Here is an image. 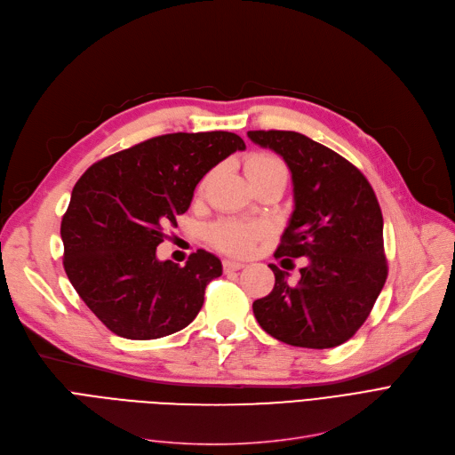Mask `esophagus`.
Instances as JSON below:
<instances>
[{
	"label": "esophagus",
	"mask_w": 455,
	"mask_h": 455,
	"mask_svg": "<svg viewBox=\"0 0 455 455\" xmlns=\"http://www.w3.org/2000/svg\"><path fill=\"white\" fill-rule=\"evenodd\" d=\"M243 267H245L243 261H237V259H225V261H223V269H225V273L240 271V269H243Z\"/></svg>",
	"instance_id": "34e87169"
}]
</instances>
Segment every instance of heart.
<instances>
[{"instance_id": "obj_1", "label": "heart", "mask_w": 455, "mask_h": 455, "mask_svg": "<svg viewBox=\"0 0 455 455\" xmlns=\"http://www.w3.org/2000/svg\"><path fill=\"white\" fill-rule=\"evenodd\" d=\"M247 175L254 177L258 173L271 170H285L280 158L269 153H254L247 160ZM266 234V225L252 220H223L215 223L210 230L213 245L234 254H245L252 249L254 242Z\"/></svg>"}]
</instances>
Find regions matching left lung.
<instances>
[{
  "label": "left lung",
  "mask_w": 455,
  "mask_h": 455,
  "mask_svg": "<svg viewBox=\"0 0 455 455\" xmlns=\"http://www.w3.org/2000/svg\"><path fill=\"white\" fill-rule=\"evenodd\" d=\"M247 136L280 155L291 172L295 208L275 258H307L297 283L269 266L275 288L254 300V317L282 343L338 347L367 321L387 278L384 218L374 189L347 158L300 132Z\"/></svg>",
  "instance_id": "obj_1"
}]
</instances>
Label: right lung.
<instances>
[{
  "label": "right lung",
  "instance_id": "obj_1",
  "mask_svg": "<svg viewBox=\"0 0 455 455\" xmlns=\"http://www.w3.org/2000/svg\"><path fill=\"white\" fill-rule=\"evenodd\" d=\"M243 149L227 131L164 134L95 162L77 180L60 225L64 271L116 336L158 339L197 317L221 259L199 249L179 266L160 261L156 247L199 180Z\"/></svg>",
  "mask_w": 455,
  "mask_h": 455
}]
</instances>
